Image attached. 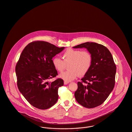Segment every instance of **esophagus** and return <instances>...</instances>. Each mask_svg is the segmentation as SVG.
<instances>
[{
	"label": "esophagus",
	"instance_id": "esophagus-1",
	"mask_svg": "<svg viewBox=\"0 0 132 132\" xmlns=\"http://www.w3.org/2000/svg\"><path fill=\"white\" fill-rule=\"evenodd\" d=\"M69 83V82H68V81H64V85H67V84H68Z\"/></svg>",
	"mask_w": 132,
	"mask_h": 132
}]
</instances>
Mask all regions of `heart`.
I'll return each instance as SVG.
<instances>
[{
    "mask_svg": "<svg viewBox=\"0 0 132 132\" xmlns=\"http://www.w3.org/2000/svg\"><path fill=\"white\" fill-rule=\"evenodd\" d=\"M63 61L59 57L53 59L54 69L62 72L68 66L69 70L60 73L59 77L66 81H70L77 78L79 75L84 76L89 70L93 61L90 53L87 51H81L79 50L68 49L62 54Z\"/></svg>",
    "mask_w": 132,
    "mask_h": 132,
    "instance_id": "obj_1",
    "label": "heart"
}]
</instances>
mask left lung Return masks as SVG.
<instances>
[{"instance_id":"8db88e82","label":"left lung","mask_w":132,"mask_h":132,"mask_svg":"<svg viewBox=\"0 0 132 132\" xmlns=\"http://www.w3.org/2000/svg\"><path fill=\"white\" fill-rule=\"evenodd\" d=\"M73 48H87L93 58L89 70L78 82L76 100L85 108L97 107L105 101L114 88L116 66L112 55L105 46L96 43L87 42Z\"/></svg>"}]
</instances>
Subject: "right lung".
<instances>
[{"mask_svg": "<svg viewBox=\"0 0 132 132\" xmlns=\"http://www.w3.org/2000/svg\"><path fill=\"white\" fill-rule=\"evenodd\" d=\"M64 48L36 41L27 45L20 55L15 67L18 88L29 104L37 109H47L58 100V88L63 85V80H48L57 75L52 59Z\"/></svg>", "mask_w": 132, "mask_h": 132, "instance_id": "1", "label": "right lung"}]
</instances>
